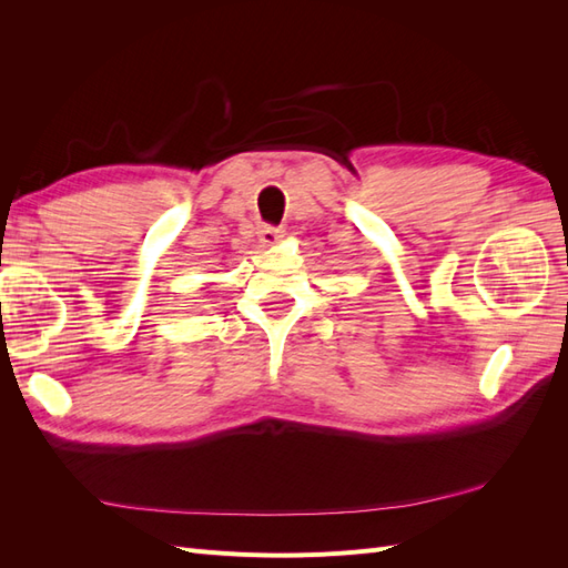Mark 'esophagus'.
I'll return each mask as SVG.
<instances>
[{
	"instance_id": "1",
	"label": "esophagus",
	"mask_w": 568,
	"mask_h": 568,
	"mask_svg": "<svg viewBox=\"0 0 568 568\" xmlns=\"http://www.w3.org/2000/svg\"><path fill=\"white\" fill-rule=\"evenodd\" d=\"M284 234H286L284 227H272V225H265V227H261V232H257V236H261V244H265V246H274L277 242H282Z\"/></svg>"
}]
</instances>
